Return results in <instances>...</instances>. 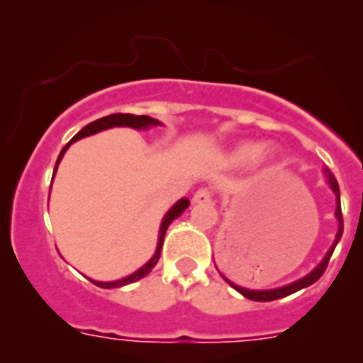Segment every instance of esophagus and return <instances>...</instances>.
Listing matches in <instances>:
<instances>
[{"label": "esophagus", "instance_id": "esophagus-1", "mask_svg": "<svg viewBox=\"0 0 363 363\" xmlns=\"http://www.w3.org/2000/svg\"><path fill=\"white\" fill-rule=\"evenodd\" d=\"M194 203L197 204H206L212 203V191L208 190V188H201L194 194Z\"/></svg>", "mask_w": 363, "mask_h": 363}]
</instances>
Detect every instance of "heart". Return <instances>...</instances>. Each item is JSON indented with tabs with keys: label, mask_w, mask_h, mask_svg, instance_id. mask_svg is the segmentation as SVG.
<instances>
[{
	"label": "heart",
	"mask_w": 363,
	"mask_h": 363,
	"mask_svg": "<svg viewBox=\"0 0 363 363\" xmlns=\"http://www.w3.org/2000/svg\"><path fill=\"white\" fill-rule=\"evenodd\" d=\"M259 159V162H269L272 159V153L264 150L256 143H242L239 146H235L234 150L230 151L226 160L234 166H247V164L254 162V160Z\"/></svg>",
	"instance_id": "1"
}]
</instances>
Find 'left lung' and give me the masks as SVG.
I'll use <instances>...</instances> for the list:
<instances>
[{
    "instance_id": "left-lung-1",
    "label": "left lung",
    "mask_w": 363,
    "mask_h": 363,
    "mask_svg": "<svg viewBox=\"0 0 363 363\" xmlns=\"http://www.w3.org/2000/svg\"><path fill=\"white\" fill-rule=\"evenodd\" d=\"M325 177H327V182H329V186L333 188L334 195H336V212H334V216H336V219H338V234H336V238H334L333 247L329 248V252L325 254V257L321 259V263L318 264L316 269H314L311 274H307V276L301 277V279H298V281L291 283V285L279 286V289H272V291H248V289H242V286L235 285V283H232L230 279H226L225 277V281L228 283L230 286H234L239 294H242L245 298H248V299H254V301H274V299L285 298V296H291V294H294V292L301 291V289H305V286L313 285V283H316L318 279L323 276V272H325V269H327V264H329L330 256H333L334 248H336V245H338L340 238H342V234H343V217H342V206H340L338 181H336V177H334L330 169H325Z\"/></svg>"
}]
</instances>
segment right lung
<instances>
[{
  "label": "right lung",
  "instance_id": "add662e5",
  "mask_svg": "<svg viewBox=\"0 0 363 363\" xmlns=\"http://www.w3.org/2000/svg\"><path fill=\"white\" fill-rule=\"evenodd\" d=\"M157 124H160V122L155 121V118H151V116H146V115H129V113H115V115L102 116V118H99V121H94V122H91V124H87L86 128H82L80 131H78V133L71 138V143L65 144L64 150L60 151L58 160H56V168H58L60 160H62L64 153H65V151H67V147L71 146L72 143H77V140H80V138L89 137V135L99 133V131H104V129H109V128L147 129V128H150V125H157ZM56 168H55V173H56ZM188 204H190V201H188V199H181V201H179V203L173 204V206L169 208V212L166 213V216H164L162 225H160V230H159V242H157L155 256L151 257V259L147 261V263L144 264V267H140V269H138L137 272L131 274V276L122 277V279H118V281H107V283L93 281L94 285L102 286V289H116V286L129 285V283H135V281H138V279H143L144 276H147V274L151 272V269H153V267H155V264H157V261H159L160 250H162L164 235H166V230H168V226L172 225L173 219H177V217L181 216L182 212H184L186 208H188Z\"/></svg>",
  "mask_w": 363,
  "mask_h": 363
}]
</instances>
